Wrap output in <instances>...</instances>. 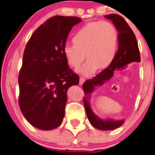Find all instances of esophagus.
Returning a JSON list of instances; mask_svg holds the SVG:
<instances>
[{
	"label": "esophagus",
	"instance_id": "1",
	"mask_svg": "<svg viewBox=\"0 0 155 155\" xmlns=\"http://www.w3.org/2000/svg\"><path fill=\"white\" fill-rule=\"evenodd\" d=\"M85 81V79L84 77H82V76H81L80 79H79V84L80 85H82V84L84 83V82Z\"/></svg>",
	"mask_w": 155,
	"mask_h": 155
}]
</instances>
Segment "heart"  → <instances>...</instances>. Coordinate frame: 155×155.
<instances>
[{"label": "heart", "mask_w": 155, "mask_h": 155, "mask_svg": "<svg viewBox=\"0 0 155 155\" xmlns=\"http://www.w3.org/2000/svg\"><path fill=\"white\" fill-rule=\"evenodd\" d=\"M73 43L74 45H65L63 49L68 65L78 68L86 54L88 60L78 72L90 75L97 68H106L112 61L118 48V30L107 21L88 23L74 33Z\"/></svg>", "instance_id": "1"}]
</instances>
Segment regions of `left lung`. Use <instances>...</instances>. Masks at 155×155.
Returning <instances> with one entry per match:
<instances>
[{
	"label": "left lung",
	"mask_w": 155,
	"mask_h": 155,
	"mask_svg": "<svg viewBox=\"0 0 155 155\" xmlns=\"http://www.w3.org/2000/svg\"><path fill=\"white\" fill-rule=\"evenodd\" d=\"M106 18L112 20L115 25L118 34V49L115 58L99 74L91 79H87L82 85L85 97L83 98L84 106L87 118L95 128L102 130H111L119 127L124 123V120L113 121V120H102L95 115L89 104L91 94L93 92L95 86L102 85L109 81L113 76L115 70H123L128 64L133 61H140V54L137 38L130 26L124 18L117 14H109L105 15Z\"/></svg>",
	"instance_id": "obj_1"
}]
</instances>
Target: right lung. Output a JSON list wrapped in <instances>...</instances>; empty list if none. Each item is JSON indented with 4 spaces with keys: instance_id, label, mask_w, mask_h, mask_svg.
<instances>
[{
    "instance_id": "right-lung-1",
    "label": "right lung",
    "mask_w": 155,
    "mask_h": 155,
    "mask_svg": "<svg viewBox=\"0 0 155 155\" xmlns=\"http://www.w3.org/2000/svg\"><path fill=\"white\" fill-rule=\"evenodd\" d=\"M79 17L56 15L39 26L29 39L18 75V104L32 126L43 130L63 121L67 91L79 77L69 68L64 47Z\"/></svg>"
}]
</instances>
